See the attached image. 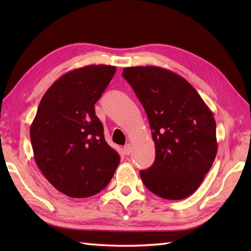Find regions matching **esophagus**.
I'll return each mask as SVG.
<instances>
[{"instance_id": "obj_1", "label": "esophagus", "mask_w": 251, "mask_h": 251, "mask_svg": "<svg viewBox=\"0 0 251 251\" xmlns=\"http://www.w3.org/2000/svg\"><path fill=\"white\" fill-rule=\"evenodd\" d=\"M124 153H125V155H129V154L131 153V151H132V148H131V146L130 145H126L125 147H124Z\"/></svg>"}]
</instances>
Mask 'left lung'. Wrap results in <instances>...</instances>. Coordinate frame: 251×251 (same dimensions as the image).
Listing matches in <instances>:
<instances>
[{
  "mask_svg": "<svg viewBox=\"0 0 251 251\" xmlns=\"http://www.w3.org/2000/svg\"><path fill=\"white\" fill-rule=\"evenodd\" d=\"M122 75L145 108L155 143V161L140 172L142 182L162 199H185L217 155L214 114L186 79L166 69L129 67Z\"/></svg>",
  "mask_w": 251,
  "mask_h": 251,
  "instance_id": "left-lung-1",
  "label": "left lung"
}]
</instances>
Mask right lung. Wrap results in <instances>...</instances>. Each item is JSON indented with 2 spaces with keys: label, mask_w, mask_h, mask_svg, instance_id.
<instances>
[{
  "label": "right lung",
  "mask_w": 251,
  "mask_h": 251,
  "mask_svg": "<svg viewBox=\"0 0 251 251\" xmlns=\"http://www.w3.org/2000/svg\"><path fill=\"white\" fill-rule=\"evenodd\" d=\"M116 68L90 65L63 74L42 98L30 138L40 170L55 188L74 199L102 191L121 157L106 143L95 113Z\"/></svg>",
  "instance_id": "1"
}]
</instances>
